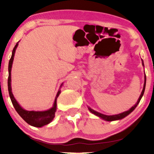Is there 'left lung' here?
Returning a JSON list of instances; mask_svg holds the SVG:
<instances>
[{"label": "left lung", "instance_id": "obj_1", "mask_svg": "<svg viewBox=\"0 0 154 154\" xmlns=\"http://www.w3.org/2000/svg\"><path fill=\"white\" fill-rule=\"evenodd\" d=\"M143 65H144V63H143ZM146 75H145V77H144V88H143V90L142 92V93H141L140 97L138 99V101L137 102V103L135 104L134 105V106H132L131 109H130L129 110L127 111H125V112L122 113H120V114H118V115H113V116H106V115H104L102 114V113H100L97 112V111H94L93 109H92L91 108H90V107H88V109H89L91 113H93V114L97 116L102 118V119L105 120V121H116V120H120V119H123V118H125V116H127L128 114H130V113L132 112V111L134 110V109L136 108V106H137V104L140 103L141 99H142L143 94H144V90H145V86H146Z\"/></svg>", "mask_w": 154, "mask_h": 154}]
</instances>
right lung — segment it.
<instances>
[{
    "instance_id": "right-lung-1",
    "label": "right lung",
    "mask_w": 154,
    "mask_h": 154,
    "mask_svg": "<svg viewBox=\"0 0 154 154\" xmlns=\"http://www.w3.org/2000/svg\"><path fill=\"white\" fill-rule=\"evenodd\" d=\"M18 45V43L16 44L14 48H13L12 53V57L9 61V65H8V71H9V75H8V92H9L10 97L11 100V102L13 104V106L17 112L18 114L29 125L34 126V127L41 128L42 126L48 125L50 122L52 121V119L54 117V113H55L56 109H57V98L60 95L61 91L59 90L57 94L55 100H54V103L53 106L49 110L45 111H26L23 109L20 105L18 104L15 99H14L13 94L12 93V89H11V68L12 64L13 62L14 52H15L16 48Z\"/></svg>"
}]
</instances>
